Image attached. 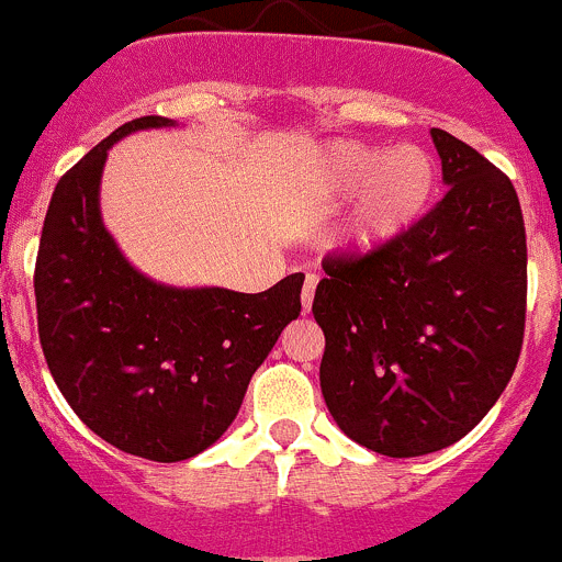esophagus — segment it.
<instances>
[{"instance_id":"obj_1","label":"esophagus","mask_w":562,"mask_h":562,"mask_svg":"<svg viewBox=\"0 0 562 562\" xmlns=\"http://www.w3.org/2000/svg\"><path fill=\"white\" fill-rule=\"evenodd\" d=\"M317 281L319 278L314 276V272H306V278H303V292H301L303 312H312V301H314V290H317Z\"/></svg>"}]
</instances>
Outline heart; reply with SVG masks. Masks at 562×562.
<instances>
[{
	"label": "heart",
	"mask_w": 562,
	"mask_h": 562,
	"mask_svg": "<svg viewBox=\"0 0 562 562\" xmlns=\"http://www.w3.org/2000/svg\"><path fill=\"white\" fill-rule=\"evenodd\" d=\"M323 181L334 195L358 190L336 243L350 254H375L408 232L436 181L430 157L416 146L392 151L364 143H336L325 151Z\"/></svg>",
	"instance_id": "b5f03b06"
}]
</instances>
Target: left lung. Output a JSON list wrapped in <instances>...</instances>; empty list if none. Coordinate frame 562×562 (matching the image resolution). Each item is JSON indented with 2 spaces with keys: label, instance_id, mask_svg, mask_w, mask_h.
Returning <instances> with one entry per match:
<instances>
[{
  "label": "left lung",
  "instance_id": "1",
  "mask_svg": "<svg viewBox=\"0 0 562 562\" xmlns=\"http://www.w3.org/2000/svg\"><path fill=\"white\" fill-rule=\"evenodd\" d=\"M445 198L375 254L336 250L312 314L319 386L336 425L372 452L416 458L467 436L516 370L527 234L510 179L430 130Z\"/></svg>",
  "mask_w": 562,
  "mask_h": 562
}]
</instances>
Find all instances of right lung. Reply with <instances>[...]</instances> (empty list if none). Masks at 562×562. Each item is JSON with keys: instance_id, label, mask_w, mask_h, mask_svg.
<instances>
[{"instance_id": "1", "label": "right lung", "mask_w": 562, "mask_h": 562, "mask_svg": "<svg viewBox=\"0 0 562 562\" xmlns=\"http://www.w3.org/2000/svg\"><path fill=\"white\" fill-rule=\"evenodd\" d=\"M143 115L117 126L55 187L35 259L37 336L74 414L117 450L187 461L226 432L281 330L301 314L286 276L267 292L173 290L121 256L99 215L106 151Z\"/></svg>"}]
</instances>
